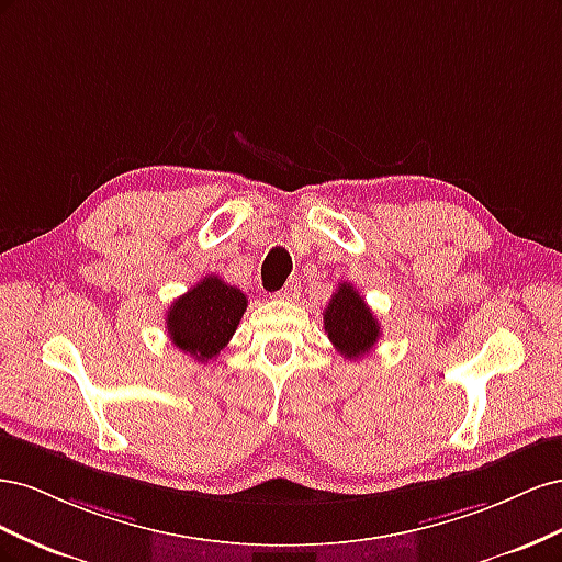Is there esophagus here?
I'll return each mask as SVG.
<instances>
[{
  "mask_svg": "<svg viewBox=\"0 0 562 562\" xmlns=\"http://www.w3.org/2000/svg\"><path fill=\"white\" fill-rule=\"evenodd\" d=\"M279 300H285V302H295L300 297V281L297 279H291L285 283V288L281 293H277Z\"/></svg>",
  "mask_w": 562,
  "mask_h": 562,
  "instance_id": "esophagus-1",
  "label": "esophagus"
}]
</instances>
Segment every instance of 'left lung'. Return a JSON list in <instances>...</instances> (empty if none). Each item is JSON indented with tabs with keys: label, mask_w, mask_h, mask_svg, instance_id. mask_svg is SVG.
Returning <instances> with one entry per match:
<instances>
[{
	"label": "left lung",
	"mask_w": 562,
	"mask_h": 562,
	"mask_svg": "<svg viewBox=\"0 0 562 562\" xmlns=\"http://www.w3.org/2000/svg\"><path fill=\"white\" fill-rule=\"evenodd\" d=\"M323 328L335 349L349 361L361 359L380 339V323L351 283H339L323 312Z\"/></svg>",
	"instance_id": "1"
}]
</instances>
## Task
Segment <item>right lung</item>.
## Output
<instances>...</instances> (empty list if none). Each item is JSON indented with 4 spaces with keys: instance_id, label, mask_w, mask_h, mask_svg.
<instances>
[{
    "instance_id": "1",
    "label": "right lung",
    "mask_w": 562,
    "mask_h": 562,
    "mask_svg": "<svg viewBox=\"0 0 562 562\" xmlns=\"http://www.w3.org/2000/svg\"><path fill=\"white\" fill-rule=\"evenodd\" d=\"M248 307V297L211 274L180 295L166 314L171 342L194 361L209 363L227 347Z\"/></svg>"
}]
</instances>
